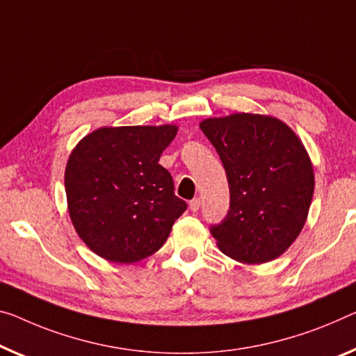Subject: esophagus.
Returning <instances> with one entry per match:
<instances>
[{
  "mask_svg": "<svg viewBox=\"0 0 356 356\" xmlns=\"http://www.w3.org/2000/svg\"><path fill=\"white\" fill-rule=\"evenodd\" d=\"M189 209H191V211L193 213H195V211H199V209H200V199H193L189 202Z\"/></svg>",
  "mask_w": 356,
  "mask_h": 356,
  "instance_id": "34e87169",
  "label": "esophagus"
}]
</instances>
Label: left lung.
<instances>
[{
  "label": "left lung",
  "mask_w": 356,
  "mask_h": 356,
  "mask_svg": "<svg viewBox=\"0 0 356 356\" xmlns=\"http://www.w3.org/2000/svg\"><path fill=\"white\" fill-rule=\"evenodd\" d=\"M226 168L231 209L211 226L218 248L242 264L277 259L299 237L315 189L310 156L296 132L267 114L234 113L200 124Z\"/></svg>",
  "instance_id": "left-lung-1"
}]
</instances>
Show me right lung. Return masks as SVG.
<instances>
[{"label":"right lung","instance_id":"obj_1","mask_svg":"<svg viewBox=\"0 0 356 356\" xmlns=\"http://www.w3.org/2000/svg\"><path fill=\"white\" fill-rule=\"evenodd\" d=\"M178 125L100 127L73 147L65 168L70 220L97 256L132 264L167 242L186 202L159 159Z\"/></svg>","mask_w":356,"mask_h":356}]
</instances>
